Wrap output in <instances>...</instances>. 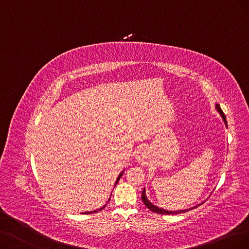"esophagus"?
I'll use <instances>...</instances> for the list:
<instances>
[{
  "label": "esophagus",
  "mask_w": 249,
  "mask_h": 249,
  "mask_svg": "<svg viewBox=\"0 0 249 249\" xmlns=\"http://www.w3.org/2000/svg\"><path fill=\"white\" fill-rule=\"evenodd\" d=\"M136 158H137V160H139V161L142 162V161H143V158H144V155H143V153H142V152H140V153H137V156H136Z\"/></svg>",
  "instance_id": "1"
}]
</instances>
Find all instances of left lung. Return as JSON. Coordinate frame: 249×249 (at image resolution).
<instances>
[{"mask_svg":"<svg viewBox=\"0 0 249 249\" xmlns=\"http://www.w3.org/2000/svg\"><path fill=\"white\" fill-rule=\"evenodd\" d=\"M216 108H217V110H218V113L222 115V117H223V119H224V121H225V123H226V125H227V120H226V116H225V114H224V112L222 110V108H220V107H219V105H216ZM142 202H143V204L148 207L151 211H153V213H159V214H178V213H187L188 210H190V209H188V210H179V211H167V210H165V209H162V208H159V207H157V206H155V205H153L151 202L146 199V196H145V191L143 190L142 191ZM193 208H195V207H193ZM192 209V208H191Z\"/></svg>","mask_w":249,"mask_h":249,"instance_id":"1","label":"left lung"}]
</instances>
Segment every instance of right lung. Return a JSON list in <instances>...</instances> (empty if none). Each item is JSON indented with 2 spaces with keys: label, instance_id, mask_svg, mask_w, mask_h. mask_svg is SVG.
I'll return each mask as SVG.
<instances>
[{
  "label": "right lung",
  "instance_id": "add662e5",
  "mask_svg": "<svg viewBox=\"0 0 249 249\" xmlns=\"http://www.w3.org/2000/svg\"><path fill=\"white\" fill-rule=\"evenodd\" d=\"M122 174H123V172H122L121 174H120V176L118 177V178H117V180H116V185H117V182L119 181V179H120V178H121V177H122ZM108 201H109V200H108ZM104 207H105V206H104ZM104 207H101V208H100L99 210H101V209H104ZM97 213V210H95V211H91V213Z\"/></svg>",
  "mask_w": 249,
  "mask_h": 249
}]
</instances>
